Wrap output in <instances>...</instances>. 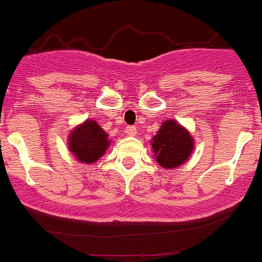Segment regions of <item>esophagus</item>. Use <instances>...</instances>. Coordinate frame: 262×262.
I'll return each mask as SVG.
<instances>
[{
    "label": "esophagus",
    "mask_w": 262,
    "mask_h": 262,
    "mask_svg": "<svg viewBox=\"0 0 262 262\" xmlns=\"http://www.w3.org/2000/svg\"><path fill=\"white\" fill-rule=\"evenodd\" d=\"M126 134L130 135V136H136L137 128L135 127V126H127V127H126Z\"/></svg>",
    "instance_id": "34e87169"
}]
</instances>
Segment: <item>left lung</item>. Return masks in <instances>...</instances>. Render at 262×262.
<instances>
[{"mask_svg":"<svg viewBox=\"0 0 262 262\" xmlns=\"http://www.w3.org/2000/svg\"><path fill=\"white\" fill-rule=\"evenodd\" d=\"M154 157L161 167H180L187 162L195 148L193 137L176 120H166L151 140Z\"/></svg>","mask_w":262,"mask_h":262,"instance_id":"8db88e82","label":"left lung"}]
</instances>
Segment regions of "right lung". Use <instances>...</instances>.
Listing matches in <instances>:
<instances>
[{"label":"right lung","instance_id":"1","mask_svg":"<svg viewBox=\"0 0 262 262\" xmlns=\"http://www.w3.org/2000/svg\"><path fill=\"white\" fill-rule=\"evenodd\" d=\"M69 151L81 164H94L105 155L111 140L100 125L92 119H87L75 126L69 134Z\"/></svg>","mask_w":262,"mask_h":262}]
</instances>
